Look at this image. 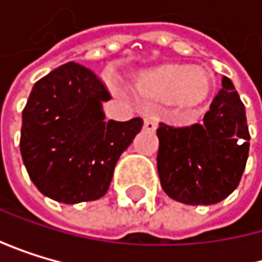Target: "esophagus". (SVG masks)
Listing matches in <instances>:
<instances>
[{"label": "esophagus", "instance_id": "esophagus-1", "mask_svg": "<svg viewBox=\"0 0 262 262\" xmlns=\"http://www.w3.org/2000/svg\"><path fill=\"white\" fill-rule=\"evenodd\" d=\"M144 128L149 130V132H154V130L157 128V121H156V118L147 116V118L144 119Z\"/></svg>", "mask_w": 262, "mask_h": 262}]
</instances>
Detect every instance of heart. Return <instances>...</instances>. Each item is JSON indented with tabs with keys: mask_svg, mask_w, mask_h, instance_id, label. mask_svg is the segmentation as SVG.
I'll return each instance as SVG.
<instances>
[{
	"mask_svg": "<svg viewBox=\"0 0 262 262\" xmlns=\"http://www.w3.org/2000/svg\"><path fill=\"white\" fill-rule=\"evenodd\" d=\"M137 89L154 99H174L185 110L201 105L209 91L210 80L206 72L188 66H166L140 75L135 80Z\"/></svg>",
	"mask_w": 262,
	"mask_h": 262,
	"instance_id": "heart-1",
	"label": "heart"
}]
</instances>
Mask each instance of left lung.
Masks as SVG:
<instances>
[{"label": "left lung", "instance_id": "1", "mask_svg": "<svg viewBox=\"0 0 262 262\" xmlns=\"http://www.w3.org/2000/svg\"><path fill=\"white\" fill-rule=\"evenodd\" d=\"M157 171L165 193L184 204H215L236 190L247 165L245 106L228 77L203 122L157 128Z\"/></svg>", "mask_w": 262, "mask_h": 262}]
</instances>
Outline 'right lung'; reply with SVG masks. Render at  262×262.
<instances>
[{
	"label": "right lung",
	"mask_w": 262,
	"mask_h": 262,
	"mask_svg": "<svg viewBox=\"0 0 262 262\" xmlns=\"http://www.w3.org/2000/svg\"><path fill=\"white\" fill-rule=\"evenodd\" d=\"M105 83L78 62L40 78L23 110L20 152L40 192L59 203L102 198L121 154L143 127L141 118L105 119Z\"/></svg>",
	"instance_id": "1"
}]
</instances>
